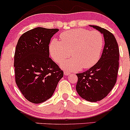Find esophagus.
I'll list each match as a JSON object with an SVG mask.
<instances>
[{
    "label": "esophagus",
    "instance_id": "1",
    "mask_svg": "<svg viewBox=\"0 0 130 130\" xmlns=\"http://www.w3.org/2000/svg\"><path fill=\"white\" fill-rule=\"evenodd\" d=\"M64 74L65 75V76H68V75H70V73L69 72L67 71H64Z\"/></svg>",
    "mask_w": 130,
    "mask_h": 130
}]
</instances>
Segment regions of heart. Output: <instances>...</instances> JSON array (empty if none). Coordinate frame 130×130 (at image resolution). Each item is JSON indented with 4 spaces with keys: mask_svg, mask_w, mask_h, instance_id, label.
Listing matches in <instances>:
<instances>
[{
    "mask_svg": "<svg viewBox=\"0 0 130 130\" xmlns=\"http://www.w3.org/2000/svg\"><path fill=\"white\" fill-rule=\"evenodd\" d=\"M60 40L54 39L50 45V52L57 63L68 71L87 69L99 60L104 47V37L99 31L74 29L62 32Z\"/></svg>",
    "mask_w": 130,
    "mask_h": 130,
    "instance_id": "heart-1",
    "label": "heart"
}]
</instances>
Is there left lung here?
Segmentation results:
<instances>
[{"instance_id": "obj_1", "label": "left lung", "mask_w": 130, "mask_h": 130, "mask_svg": "<svg viewBox=\"0 0 130 130\" xmlns=\"http://www.w3.org/2000/svg\"><path fill=\"white\" fill-rule=\"evenodd\" d=\"M104 34L105 45L98 62L78 77L76 91L89 102L101 101L110 93L117 80L119 65V50L114 35L106 29L90 25Z\"/></svg>"}]
</instances>
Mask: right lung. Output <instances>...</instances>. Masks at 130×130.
Masks as SVG:
<instances>
[{"label": "right lung", "instance_id": "add662e5", "mask_svg": "<svg viewBox=\"0 0 130 130\" xmlns=\"http://www.w3.org/2000/svg\"><path fill=\"white\" fill-rule=\"evenodd\" d=\"M57 28L37 27L20 36L14 53L15 81L26 99L40 104L50 99L63 71L49 57L51 38Z\"/></svg>", "mask_w": 130, "mask_h": 130}]
</instances>
